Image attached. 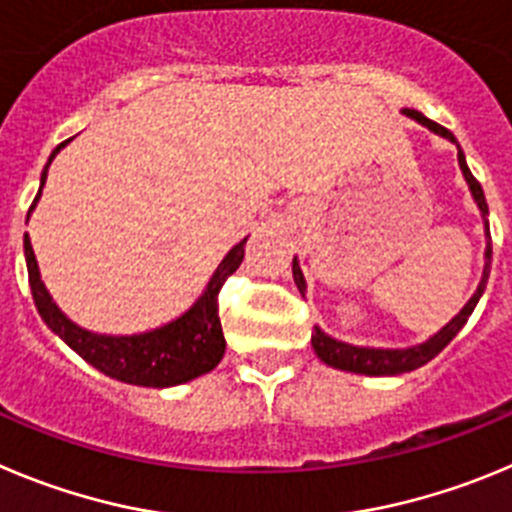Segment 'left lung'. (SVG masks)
Masks as SVG:
<instances>
[{
	"instance_id": "1",
	"label": "left lung",
	"mask_w": 512,
	"mask_h": 512,
	"mask_svg": "<svg viewBox=\"0 0 512 512\" xmlns=\"http://www.w3.org/2000/svg\"><path fill=\"white\" fill-rule=\"evenodd\" d=\"M405 114L416 119V122L426 124L428 130H434L436 135L449 137V140L454 142V145H457V137L451 135V132L446 130V127H441V124L431 122V119L423 117V114L416 112V109H405ZM459 168H462L464 178H467L469 188H472V196H474V201H477V206H480L482 216H487L485 193H482L480 181H477V178L472 176V170L467 168V160H464L462 147H459ZM487 237H490V227H487ZM485 255H487L485 275H482V283H480V288H477V293H474V296H472V301H469L467 306H464L462 311H459L457 319H451L449 324H446L444 329H441L439 334L434 336V339H428L426 344H418V347H411V349L352 347V344L336 342V339L326 336L321 329H316V331H311L313 349H316V354H319V357L324 359L326 365L336 367V370L362 372V375H400V372H411V370H416V367L426 365L428 359H434L436 354H439L441 349H444L446 344H449L451 339H454V336L459 334V329H462V326L467 324L469 316H472L474 306H477V301H480V296H482V290H485V285H487V278H490V260H492L490 242H487V252H485ZM293 278H296L298 290H301V293H303V288H306V280H303L301 267H298L296 260H293Z\"/></svg>"
}]
</instances>
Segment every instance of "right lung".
I'll list each match as a JSON object with an SVG mask.
<instances>
[{
    "label": "right lung",
    "instance_id": "1",
    "mask_svg": "<svg viewBox=\"0 0 512 512\" xmlns=\"http://www.w3.org/2000/svg\"><path fill=\"white\" fill-rule=\"evenodd\" d=\"M63 145L66 142L55 147L48 165L53 163L55 153ZM48 165L43 170V183L48 178ZM43 183H40V191H43ZM40 191L35 201H32L30 211L38 204ZM30 211H27V216H30ZM245 242L247 237L237 247H232V252L224 257L222 265L216 267L214 278H211L201 301L191 311L183 313L181 319L170 321V324L160 326L155 331H145V334L107 336L91 334V331L81 329V326H76L63 316L61 308L55 306L50 293L45 290L43 280H40L35 252H32L30 237L25 234V260L32 301L38 306L45 324L61 336L73 352L81 354L89 365H94L104 375L130 382V385H142V388L181 385V382L193 380V377L206 375V372H211L222 362L227 342H224L222 319H219V290H222L224 280L242 265Z\"/></svg>",
    "mask_w": 512,
    "mask_h": 512
}]
</instances>
